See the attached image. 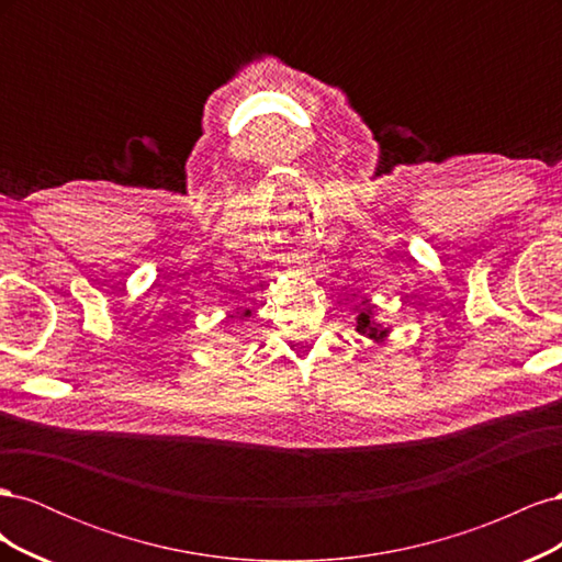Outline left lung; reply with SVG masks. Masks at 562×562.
Wrapping results in <instances>:
<instances>
[{
  "mask_svg": "<svg viewBox=\"0 0 562 562\" xmlns=\"http://www.w3.org/2000/svg\"><path fill=\"white\" fill-rule=\"evenodd\" d=\"M356 330H359L363 337L372 339V342H382V339L389 335V328H384L380 321H375V314H372V304L370 300H363L359 307H356Z\"/></svg>",
  "mask_w": 562,
  "mask_h": 562,
  "instance_id": "left-lung-1",
  "label": "left lung"
}]
</instances>
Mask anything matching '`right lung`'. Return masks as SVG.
<instances>
[{
	"mask_svg": "<svg viewBox=\"0 0 562 562\" xmlns=\"http://www.w3.org/2000/svg\"><path fill=\"white\" fill-rule=\"evenodd\" d=\"M248 316H250V310H244V312H241V314H239V321H246V318H248Z\"/></svg>",
	"mask_w": 562,
	"mask_h": 562,
	"instance_id": "obj_1",
	"label": "right lung"
}]
</instances>
